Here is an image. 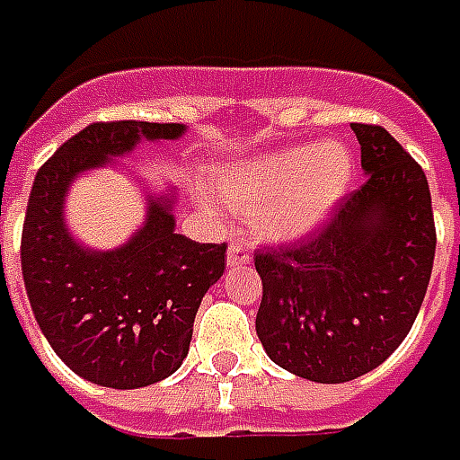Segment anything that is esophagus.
I'll return each instance as SVG.
<instances>
[{
    "label": "esophagus",
    "instance_id": "34e87169",
    "mask_svg": "<svg viewBox=\"0 0 460 460\" xmlns=\"http://www.w3.org/2000/svg\"><path fill=\"white\" fill-rule=\"evenodd\" d=\"M245 262H250V247L243 240H233L227 247V265L237 267L245 265Z\"/></svg>",
    "mask_w": 460,
    "mask_h": 460
}]
</instances>
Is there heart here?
<instances>
[{
  "mask_svg": "<svg viewBox=\"0 0 460 460\" xmlns=\"http://www.w3.org/2000/svg\"><path fill=\"white\" fill-rule=\"evenodd\" d=\"M351 175L349 148L327 141L237 165L223 178V195L233 210H262L260 227L265 235L295 240L327 220L347 193Z\"/></svg>",
  "mask_w": 460,
  "mask_h": 460,
  "instance_id": "heart-1",
  "label": "heart"
}]
</instances>
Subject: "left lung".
<instances>
[{
	"instance_id": "left-lung-1",
	"label": "left lung",
	"mask_w": 460,
	"mask_h": 460,
	"mask_svg": "<svg viewBox=\"0 0 460 460\" xmlns=\"http://www.w3.org/2000/svg\"><path fill=\"white\" fill-rule=\"evenodd\" d=\"M351 131L367 183L309 237L255 252L257 337L275 364L319 384L357 379L389 359L421 309L436 252L421 165L381 126Z\"/></svg>"
}]
</instances>
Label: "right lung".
Instances as JSON below:
<instances>
[{
    "instance_id": "add662e5",
    "label": "right lung",
    "mask_w": 460,
    "mask_h": 460,
    "mask_svg": "<svg viewBox=\"0 0 460 460\" xmlns=\"http://www.w3.org/2000/svg\"><path fill=\"white\" fill-rule=\"evenodd\" d=\"M181 123L96 120L71 136L41 168L22 230L29 305L58 359L109 389H138L171 376L190 349L203 295L225 272L220 243L175 233L171 200H148V217L128 245L93 252L64 225L68 183L133 146L183 136Z\"/></svg>"
}]
</instances>
